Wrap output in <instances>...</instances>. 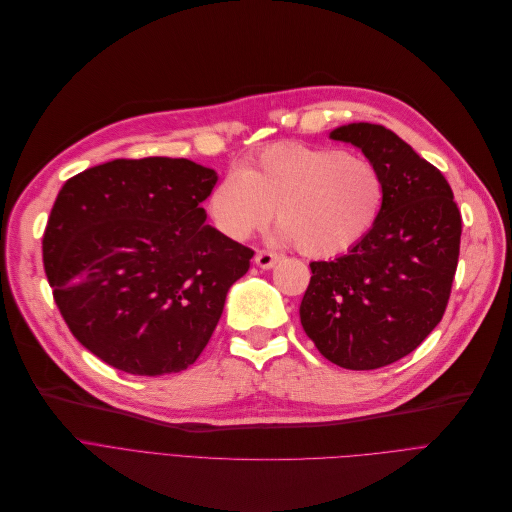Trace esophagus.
Segmentation results:
<instances>
[{"label":"esophagus","mask_w":512,"mask_h":512,"mask_svg":"<svg viewBox=\"0 0 512 512\" xmlns=\"http://www.w3.org/2000/svg\"><path fill=\"white\" fill-rule=\"evenodd\" d=\"M254 260L260 268H273L279 262V254L270 252V250H260V252H256Z\"/></svg>","instance_id":"34e87169"}]
</instances>
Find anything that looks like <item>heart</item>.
Instances as JSON below:
<instances>
[{
	"label": "heart",
	"instance_id": "1",
	"mask_svg": "<svg viewBox=\"0 0 512 512\" xmlns=\"http://www.w3.org/2000/svg\"><path fill=\"white\" fill-rule=\"evenodd\" d=\"M384 200V175L370 159L333 146L279 142L217 179L208 215L223 235L244 242L277 210L283 242L314 258H335L364 242Z\"/></svg>",
	"mask_w": 512,
	"mask_h": 512
}]
</instances>
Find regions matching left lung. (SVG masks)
I'll return each mask as SVG.
<instances>
[{
    "instance_id": "8db88e82",
    "label": "left lung",
    "mask_w": 512,
    "mask_h": 512,
    "mask_svg": "<svg viewBox=\"0 0 512 512\" xmlns=\"http://www.w3.org/2000/svg\"><path fill=\"white\" fill-rule=\"evenodd\" d=\"M330 138L362 148L378 165L386 200L364 242L335 260L310 262L299 318L328 362L376 370L417 349L442 320L461 213L444 175L395 132L359 122Z\"/></svg>"
}]
</instances>
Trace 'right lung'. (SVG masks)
I'll use <instances>...</instances> for the list:
<instances>
[{
	"label": "right lung",
	"instance_id": "obj_1",
	"mask_svg": "<svg viewBox=\"0 0 512 512\" xmlns=\"http://www.w3.org/2000/svg\"><path fill=\"white\" fill-rule=\"evenodd\" d=\"M217 173L188 159H115L70 177L43 235L72 335L134 376L192 366L254 252L206 225Z\"/></svg>",
	"mask_w": 512,
	"mask_h": 512
}]
</instances>
